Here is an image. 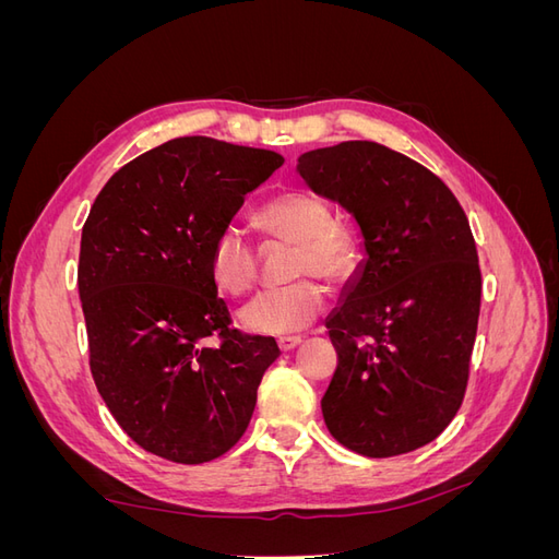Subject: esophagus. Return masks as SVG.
I'll list each match as a JSON object with an SVG mask.
<instances>
[{"mask_svg": "<svg viewBox=\"0 0 559 559\" xmlns=\"http://www.w3.org/2000/svg\"><path fill=\"white\" fill-rule=\"evenodd\" d=\"M300 343H302L300 335H286V337H280V341H277V345H280L282 352H292V349L298 347Z\"/></svg>", "mask_w": 559, "mask_h": 559, "instance_id": "obj_1", "label": "esophagus"}]
</instances>
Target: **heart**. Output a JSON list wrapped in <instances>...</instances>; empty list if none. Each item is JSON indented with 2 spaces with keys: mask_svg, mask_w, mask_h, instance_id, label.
Segmentation results:
<instances>
[{
  "mask_svg": "<svg viewBox=\"0 0 559 559\" xmlns=\"http://www.w3.org/2000/svg\"><path fill=\"white\" fill-rule=\"evenodd\" d=\"M270 238L296 245L289 277L292 284L273 286L253 296L240 308L238 321L249 333L289 335L308 329L326 306L324 284L345 280L354 267V242L349 233L333 224L331 205L310 191H284L267 200L259 214ZM210 273L226 294H245L259 275V249L247 230L228 224L216 233L210 249Z\"/></svg>",
  "mask_w": 559,
  "mask_h": 559,
  "instance_id": "obj_1",
  "label": "heart"
}]
</instances>
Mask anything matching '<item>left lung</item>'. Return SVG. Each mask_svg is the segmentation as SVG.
Here are the masks:
<instances>
[{"label": "left lung", "instance_id": "left-lung-1", "mask_svg": "<svg viewBox=\"0 0 559 559\" xmlns=\"http://www.w3.org/2000/svg\"><path fill=\"white\" fill-rule=\"evenodd\" d=\"M296 170L364 238V261L326 319L337 352L326 427L364 456L413 452L450 425L466 392L483 292L468 218L425 165L378 142L308 151Z\"/></svg>", "mask_w": 559, "mask_h": 559}]
</instances>
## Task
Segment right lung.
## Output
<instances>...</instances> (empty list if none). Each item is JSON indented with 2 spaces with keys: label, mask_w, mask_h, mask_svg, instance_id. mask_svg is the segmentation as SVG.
Returning <instances> with one entry per match:
<instances>
[{
  "label": "right lung",
  "mask_w": 559,
  "mask_h": 559,
  "mask_svg": "<svg viewBox=\"0 0 559 559\" xmlns=\"http://www.w3.org/2000/svg\"><path fill=\"white\" fill-rule=\"evenodd\" d=\"M282 163L275 151L177 138L123 165L83 226L79 296L95 386L132 441L163 460L228 452L280 357L275 337L230 329L210 249Z\"/></svg>",
  "instance_id": "1"
}]
</instances>
